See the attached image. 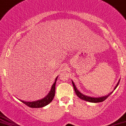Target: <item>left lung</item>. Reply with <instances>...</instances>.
Wrapping results in <instances>:
<instances>
[{
	"instance_id": "1",
	"label": "left lung",
	"mask_w": 126,
	"mask_h": 126,
	"mask_svg": "<svg viewBox=\"0 0 126 126\" xmlns=\"http://www.w3.org/2000/svg\"><path fill=\"white\" fill-rule=\"evenodd\" d=\"M119 81H120V79L119 80L118 83H117V84H116V86H115L114 89V90L116 89V88H117V86H118L119 83ZM72 84H73V88H74V90H75V93L76 94V95L78 96V97H79V98L81 99H83V100H84V101H88V102H91V103H100V102H103L104 101V100H105L106 99L108 98V97L109 96H110V94H111L112 93V92L113 91H112V92H111L109 94H108L107 96H103V97H90V96H85V95L79 92L78 90V89L76 88V86H75V83H73V81H72Z\"/></svg>"
}]
</instances>
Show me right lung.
<instances>
[{
    "instance_id": "1",
    "label": "right lung",
    "mask_w": 126,
    "mask_h": 126,
    "mask_svg": "<svg viewBox=\"0 0 126 126\" xmlns=\"http://www.w3.org/2000/svg\"><path fill=\"white\" fill-rule=\"evenodd\" d=\"M58 76L55 79V83L53 84L52 86H51V90H50V92L48 94L44 97V98L40 100H37L35 101H32V102H27V101H23L20 100L22 103H24L27 106L30 107V108H42L45 106L48 105L49 103H51L53 99L54 96H55V84H56V81L57 80Z\"/></svg>"
}]
</instances>
